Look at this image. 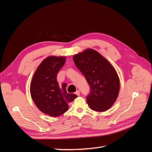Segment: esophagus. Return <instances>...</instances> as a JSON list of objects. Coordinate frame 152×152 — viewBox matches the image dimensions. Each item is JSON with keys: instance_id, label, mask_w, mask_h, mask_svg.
<instances>
[{"instance_id": "esophagus-1", "label": "esophagus", "mask_w": 152, "mask_h": 152, "mask_svg": "<svg viewBox=\"0 0 152 152\" xmlns=\"http://www.w3.org/2000/svg\"><path fill=\"white\" fill-rule=\"evenodd\" d=\"M75 94L76 95H77L78 96H80V91H79V90H77L76 92H75Z\"/></svg>"}]
</instances>
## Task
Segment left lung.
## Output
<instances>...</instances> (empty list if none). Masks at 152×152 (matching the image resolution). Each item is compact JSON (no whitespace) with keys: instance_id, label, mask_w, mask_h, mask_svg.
I'll return each instance as SVG.
<instances>
[{"instance_id":"8db88e82","label":"left lung","mask_w":152,"mask_h":152,"mask_svg":"<svg viewBox=\"0 0 152 152\" xmlns=\"http://www.w3.org/2000/svg\"><path fill=\"white\" fill-rule=\"evenodd\" d=\"M73 59L90 86L86 98L89 107L101 112L109 109L115 102L120 89V80L115 68L92 49L74 55Z\"/></svg>"}]
</instances>
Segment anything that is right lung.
Segmentation results:
<instances>
[{
  "label": "right lung",
  "mask_w": 152,
  "mask_h": 152,
  "mask_svg": "<svg viewBox=\"0 0 152 152\" xmlns=\"http://www.w3.org/2000/svg\"><path fill=\"white\" fill-rule=\"evenodd\" d=\"M66 58L49 56L37 68L30 84L31 98L41 112L51 117H58L68 109V103L77 96L67 93L66 84L60 87L57 73L65 63Z\"/></svg>",
  "instance_id": "right-lung-1"
}]
</instances>
